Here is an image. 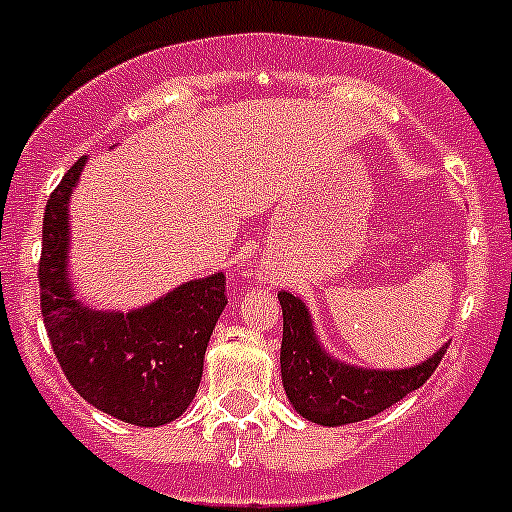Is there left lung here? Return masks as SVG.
I'll list each match as a JSON object with an SVG mask.
<instances>
[{
    "mask_svg": "<svg viewBox=\"0 0 512 512\" xmlns=\"http://www.w3.org/2000/svg\"><path fill=\"white\" fill-rule=\"evenodd\" d=\"M283 305V346L280 374L285 394L300 417L323 427L364 422L424 384L447 346L424 364L409 369H361L343 364L321 346L315 336L308 305L293 293H278Z\"/></svg>",
    "mask_w": 512,
    "mask_h": 512,
    "instance_id": "1",
    "label": "left lung"
}]
</instances>
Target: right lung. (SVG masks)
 <instances>
[{"mask_svg":"<svg viewBox=\"0 0 512 512\" xmlns=\"http://www.w3.org/2000/svg\"><path fill=\"white\" fill-rule=\"evenodd\" d=\"M83 166L85 156L45 207L37 275L47 336L73 389L95 409L136 427H161L197 394L209 336L227 305V280L224 272L189 280L128 313L80 303L68 270V204Z\"/></svg>","mask_w":512,"mask_h":512,"instance_id":"1","label":"right lung"}]
</instances>
